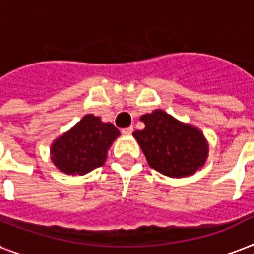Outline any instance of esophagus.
<instances>
[{
    "instance_id": "esophagus-1",
    "label": "esophagus",
    "mask_w": 254,
    "mask_h": 254,
    "mask_svg": "<svg viewBox=\"0 0 254 254\" xmlns=\"http://www.w3.org/2000/svg\"><path fill=\"white\" fill-rule=\"evenodd\" d=\"M121 133H123L124 135H129L133 133V127H124L123 130H121Z\"/></svg>"
}]
</instances>
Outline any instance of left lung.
<instances>
[{"mask_svg":"<svg viewBox=\"0 0 254 254\" xmlns=\"http://www.w3.org/2000/svg\"><path fill=\"white\" fill-rule=\"evenodd\" d=\"M141 121L145 129L133 135L151 169L170 178H183L204 166L208 143L197 127L181 123L161 109L143 115Z\"/></svg>","mask_w":254,"mask_h":254,"instance_id":"8db88e82","label":"left lung"}]
</instances>
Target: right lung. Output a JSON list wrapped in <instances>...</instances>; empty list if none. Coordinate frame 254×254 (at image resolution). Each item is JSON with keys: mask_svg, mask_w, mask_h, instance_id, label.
I'll use <instances>...</instances> for the list:
<instances>
[{"mask_svg": "<svg viewBox=\"0 0 254 254\" xmlns=\"http://www.w3.org/2000/svg\"><path fill=\"white\" fill-rule=\"evenodd\" d=\"M120 130L100 117L87 115L79 123L57 138L51 145V161L62 173L84 175L103 166Z\"/></svg>", "mask_w": 254, "mask_h": 254, "instance_id": "obj_1", "label": "right lung"}]
</instances>
